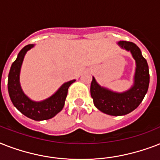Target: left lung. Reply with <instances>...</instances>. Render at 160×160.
Listing matches in <instances>:
<instances>
[{"label": "left lung", "instance_id": "1", "mask_svg": "<svg viewBox=\"0 0 160 160\" xmlns=\"http://www.w3.org/2000/svg\"><path fill=\"white\" fill-rule=\"evenodd\" d=\"M118 46L129 51L135 60L134 82L129 90L116 92L98 84L93 76L90 95L94 105L99 110L113 116H120L132 112L140 105L148 91L149 84V66L141 51L133 42L119 41Z\"/></svg>", "mask_w": 160, "mask_h": 160}]
</instances>
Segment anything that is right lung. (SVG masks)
<instances>
[{"label": "right lung", "instance_id": "right-lung-1", "mask_svg": "<svg viewBox=\"0 0 160 160\" xmlns=\"http://www.w3.org/2000/svg\"><path fill=\"white\" fill-rule=\"evenodd\" d=\"M34 46V44L25 46L12 63L8 75V92L11 102L21 114L31 119L41 121L51 119L61 111L65 105L68 89L75 80L64 83L53 95L46 100L35 101L29 98L21 88L20 74L25 55Z\"/></svg>", "mask_w": 160, "mask_h": 160}]
</instances>
